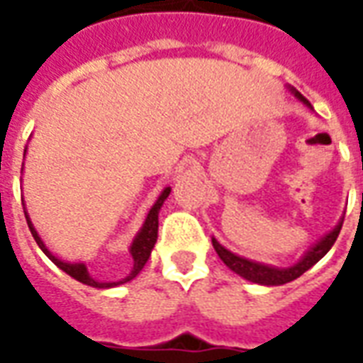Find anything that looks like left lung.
Instances as JSON below:
<instances>
[{"mask_svg": "<svg viewBox=\"0 0 363 363\" xmlns=\"http://www.w3.org/2000/svg\"><path fill=\"white\" fill-rule=\"evenodd\" d=\"M291 93H294L305 106L311 108V103H309L301 93H297L296 89H291ZM340 229H342V220L338 221V225H336L330 233H327V235L323 237L319 243L313 245L311 249L303 255V259L299 260V262H296L294 267L288 268L268 267V264H262V262H255V260L243 259V257H239L235 252L228 251V249H225L223 245L218 243L213 237L212 245L213 249H216V252H218V257L223 260V264L228 268H231L235 274H239L245 280L255 281V284H260V286H281V284H288V281L296 280L301 274L307 272L313 264H317V262L330 251V247L335 245L336 237L340 233Z\"/></svg>", "mask_w": 363, "mask_h": 363, "instance_id": "8db88e82", "label": "left lung"}]
</instances>
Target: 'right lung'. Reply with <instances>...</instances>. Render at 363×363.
<instances>
[{"label":"right lung","instance_id":"add662e5","mask_svg":"<svg viewBox=\"0 0 363 363\" xmlns=\"http://www.w3.org/2000/svg\"><path fill=\"white\" fill-rule=\"evenodd\" d=\"M171 194V186H167L159 198L155 200V204L151 206L150 213H147V218L143 221L142 229L138 231V235L134 237V241L130 245V257H132V268H130V272L128 276H124L122 280L118 281H101L95 280L93 276L89 274L87 267L83 264V262H66V260L58 259V257H54L50 251H48V247L44 245V241L38 235V231L33 225V221L28 218V213L25 212V218H27L28 229H30V233L35 237V241L38 243V247L43 249V252L48 257V259L60 268V270H64L66 274H69L72 278H75L77 281H82V284H87L91 288H99V289H108V288H116V286H122V284H126V281L134 280L138 274L142 272V268L145 267V262L150 259L151 251H153V247H155V241H157V228H159V210H161V206L167 200V196Z\"/></svg>","mask_w":363,"mask_h":363}]
</instances>
